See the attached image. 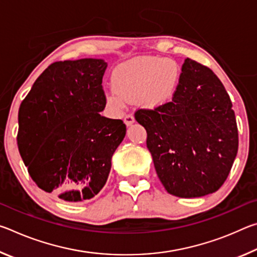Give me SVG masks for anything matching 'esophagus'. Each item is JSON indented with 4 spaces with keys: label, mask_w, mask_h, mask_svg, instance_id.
<instances>
[{
    "label": "esophagus",
    "mask_w": 257,
    "mask_h": 257,
    "mask_svg": "<svg viewBox=\"0 0 257 257\" xmlns=\"http://www.w3.org/2000/svg\"><path fill=\"white\" fill-rule=\"evenodd\" d=\"M135 122V116L133 114H127L124 116V123L127 125L133 124Z\"/></svg>",
    "instance_id": "34e87169"
}]
</instances>
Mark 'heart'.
<instances>
[{"label":"heart","instance_id":"heart-1","mask_svg":"<svg viewBox=\"0 0 257 257\" xmlns=\"http://www.w3.org/2000/svg\"><path fill=\"white\" fill-rule=\"evenodd\" d=\"M180 71L170 59L142 56L127 61L113 73L114 89L108 99L116 106H122L125 99H138L147 107L161 106L170 102L179 85Z\"/></svg>","mask_w":257,"mask_h":257}]
</instances>
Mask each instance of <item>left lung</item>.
Here are the masks:
<instances>
[{"instance_id": "left-lung-1", "label": "left lung", "mask_w": 257, "mask_h": 257, "mask_svg": "<svg viewBox=\"0 0 257 257\" xmlns=\"http://www.w3.org/2000/svg\"><path fill=\"white\" fill-rule=\"evenodd\" d=\"M135 119L146 129V145L169 194L191 198L223 185L238 151L232 103L210 68L187 58L172 101Z\"/></svg>"}]
</instances>
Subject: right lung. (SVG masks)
<instances>
[{
	"label": "right lung",
	"mask_w": 257,
	"mask_h": 257,
	"mask_svg": "<svg viewBox=\"0 0 257 257\" xmlns=\"http://www.w3.org/2000/svg\"><path fill=\"white\" fill-rule=\"evenodd\" d=\"M101 59L58 61L47 67L21 102L17 142L41 189L78 203L99 193L111 159L125 136L122 120L108 119Z\"/></svg>",
	"instance_id": "obj_1"
}]
</instances>
